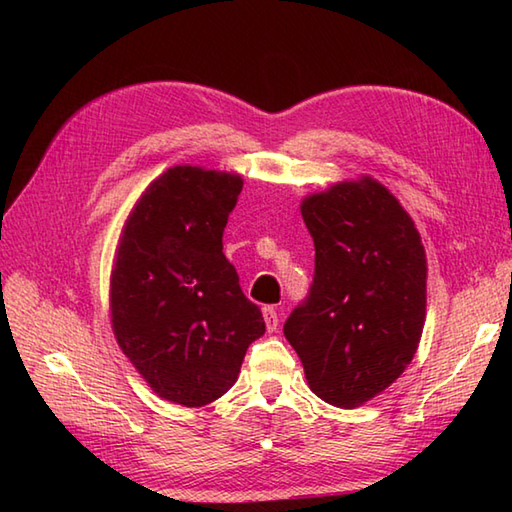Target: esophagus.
<instances>
[{"mask_svg": "<svg viewBox=\"0 0 512 512\" xmlns=\"http://www.w3.org/2000/svg\"><path fill=\"white\" fill-rule=\"evenodd\" d=\"M262 312H264L266 330L268 332H277V328H279V314H277V310L273 306H266Z\"/></svg>", "mask_w": 512, "mask_h": 512, "instance_id": "esophagus-1", "label": "esophagus"}]
</instances>
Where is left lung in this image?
<instances>
[{
    "label": "left lung",
    "mask_w": 512,
    "mask_h": 512,
    "mask_svg": "<svg viewBox=\"0 0 512 512\" xmlns=\"http://www.w3.org/2000/svg\"><path fill=\"white\" fill-rule=\"evenodd\" d=\"M314 239L308 297L284 325L310 389L354 409L385 391L418 350L427 257L409 213L372 178L301 202Z\"/></svg>",
    "instance_id": "1"
}]
</instances>
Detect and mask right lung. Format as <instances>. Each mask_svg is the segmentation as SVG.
<instances>
[{"instance_id": "1", "label": "right lung", "mask_w": 512, "mask_h": 512, "mask_svg": "<svg viewBox=\"0 0 512 512\" xmlns=\"http://www.w3.org/2000/svg\"><path fill=\"white\" fill-rule=\"evenodd\" d=\"M244 180L178 165L140 195L118 239L110 310L116 341L160 398L202 407L235 385L266 332L222 253Z\"/></svg>"}]
</instances>
